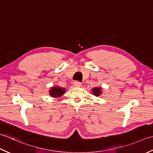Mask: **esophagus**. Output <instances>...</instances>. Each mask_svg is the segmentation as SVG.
I'll list each match as a JSON object with an SVG mask.
<instances>
[{"label": "esophagus", "instance_id": "esophagus-1", "mask_svg": "<svg viewBox=\"0 0 153 153\" xmlns=\"http://www.w3.org/2000/svg\"><path fill=\"white\" fill-rule=\"evenodd\" d=\"M73 84H74V86L75 87H80L82 86V83L79 82V81H74Z\"/></svg>", "mask_w": 153, "mask_h": 153}]
</instances>
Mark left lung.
I'll use <instances>...</instances> for the list:
<instances>
[{"label": "left lung", "instance_id": "8db88e82", "mask_svg": "<svg viewBox=\"0 0 153 153\" xmlns=\"http://www.w3.org/2000/svg\"><path fill=\"white\" fill-rule=\"evenodd\" d=\"M102 87H95V88L92 89V92L93 95H94L95 96H100L102 94Z\"/></svg>", "mask_w": 153, "mask_h": 153}]
</instances>
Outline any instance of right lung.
I'll list each match as a JSON object with an SVG mask.
<instances>
[{"label": "right lung", "instance_id": "1", "mask_svg": "<svg viewBox=\"0 0 153 153\" xmlns=\"http://www.w3.org/2000/svg\"><path fill=\"white\" fill-rule=\"evenodd\" d=\"M65 92H66V88H61L59 86H55L51 87L50 90H49V94L51 97L56 98L61 97L65 94Z\"/></svg>", "mask_w": 153, "mask_h": 153}]
</instances>
